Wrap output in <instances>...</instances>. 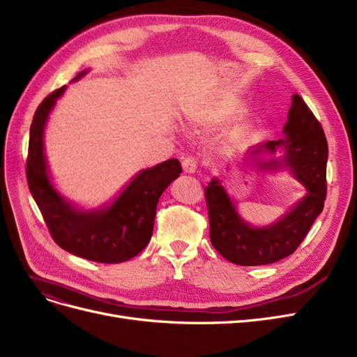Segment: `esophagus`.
<instances>
[{
	"mask_svg": "<svg viewBox=\"0 0 357 357\" xmlns=\"http://www.w3.org/2000/svg\"><path fill=\"white\" fill-rule=\"evenodd\" d=\"M182 169H183V174L192 175V174H195V170H197V162L194 160V158L188 157L182 162Z\"/></svg>",
	"mask_w": 357,
	"mask_h": 357,
	"instance_id": "34e87169",
	"label": "esophagus"
}]
</instances>
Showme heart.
Returning <instances> with one entry per match:
<instances>
[{
  "mask_svg": "<svg viewBox=\"0 0 357 357\" xmlns=\"http://www.w3.org/2000/svg\"><path fill=\"white\" fill-rule=\"evenodd\" d=\"M235 110H236L235 100H231L228 97H216L206 101L203 105H200L199 109H195V112L190 114V121L192 122V125L199 128L215 129L222 123H225L234 114ZM244 130H245V123L236 122L225 130L222 139L223 142L229 144L238 138Z\"/></svg>",
  "mask_w": 357,
  "mask_h": 357,
  "instance_id": "b5f03b06",
  "label": "heart"
}]
</instances>
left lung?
Here are the masks:
<instances>
[{
    "label": "left lung",
    "instance_id": "8db88e82",
    "mask_svg": "<svg viewBox=\"0 0 357 357\" xmlns=\"http://www.w3.org/2000/svg\"><path fill=\"white\" fill-rule=\"evenodd\" d=\"M243 160L263 174L288 172L305 187V195L284 215L259 227L240 215L220 178H212L206 188L213 247L235 265H271L296 252L324 208L328 162L324 129L306 102L294 94L282 138L252 145L243 154Z\"/></svg>",
    "mask_w": 357,
    "mask_h": 357
}]
</instances>
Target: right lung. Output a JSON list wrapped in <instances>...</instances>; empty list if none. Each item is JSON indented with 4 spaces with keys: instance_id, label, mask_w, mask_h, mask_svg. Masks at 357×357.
Returning <instances> with one entry per match:
<instances>
[{
    "instance_id": "1",
    "label": "right lung",
    "mask_w": 357,
    "mask_h": 357,
    "mask_svg": "<svg viewBox=\"0 0 357 357\" xmlns=\"http://www.w3.org/2000/svg\"><path fill=\"white\" fill-rule=\"evenodd\" d=\"M79 72L72 82L84 77ZM68 86L50 94L35 112L26 163L29 191L54 240L63 250L98 263H122L135 257L151 240L157 203L182 172L176 158L139 170L113 199L98 207L70 202L56 187L45 155L44 135L51 112Z\"/></svg>"
}]
</instances>
